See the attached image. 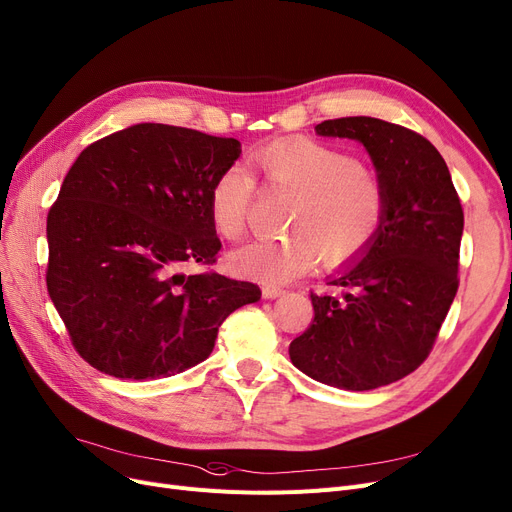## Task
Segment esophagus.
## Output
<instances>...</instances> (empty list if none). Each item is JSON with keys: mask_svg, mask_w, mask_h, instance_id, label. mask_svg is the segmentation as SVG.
Wrapping results in <instances>:
<instances>
[{"mask_svg": "<svg viewBox=\"0 0 512 512\" xmlns=\"http://www.w3.org/2000/svg\"><path fill=\"white\" fill-rule=\"evenodd\" d=\"M262 296L269 298V300H275V298L285 296V290L279 288V285H264V288H262Z\"/></svg>", "mask_w": 512, "mask_h": 512, "instance_id": "obj_1", "label": "esophagus"}]
</instances>
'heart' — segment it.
<instances>
[{
	"label": "heart",
	"instance_id": "b5f03b06",
	"mask_svg": "<svg viewBox=\"0 0 512 512\" xmlns=\"http://www.w3.org/2000/svg\"><path fill=\"white\" fill-rule=\"evenodd\" d=\"M250 168L271 191L296 197L288 237L260 239L233 252V269L262 281H288L315 258L327 269L370 248L386 216L378 174L342 149L317 140H281L252 153ZM254 176L239 163L224 168L210 189V218L220 237L237 241L254 208Z\"/></svg>",
	"mask_w": 512,
	"mask_h": 512
}]
</instances>
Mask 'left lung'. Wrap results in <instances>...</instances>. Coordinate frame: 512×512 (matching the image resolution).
Returning <instances> with one entry per match:
<instances>
[{
  "instance_id": "8db88e82",
  "label": "left lung",
  "mask_w": 512,
  "mask_h": 512,
  "mask_svg": "<svg viewBox=\"0 0 512 512\" xmlns=\"http://www.w3.org/2000/svg\"><path fill=\"white\" fill-rule=\"evenodd\" d=\"M319 136L357 140L386 191L370 248L325 277L315 319L290 344L300 372L344 391L412 374L431 353L458 292L464 214L441 153L424 136L376 117L327 119Z\"/></svg>"
}]
</instances>
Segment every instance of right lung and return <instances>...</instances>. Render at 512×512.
<instances>
[{"label":"right lung","instance_id":"obj_1","mask_svg":"<svg viewBox=\"0 0 512 512\" xmlns=\"http://www.w3.org/2000/svg\"><path fill=\"white\" fill-rule=\"evenodd\" d=\"M241 142L136 124L79 153L48 214V294L98 372L168 378L208 359L218 327L260 288L214 271L210 189Z\"/></svg>","mask_w":512,"mask_h":512}]
</instances>
